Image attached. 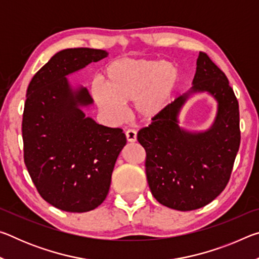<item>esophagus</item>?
I'll return each instance as SVG.
<instances>
[{
  "label": "esophagus",
  "mask_w": 259,
  "mask_h": 259,
  "mask_svg": "<svg viewBox=\"0 0 259 259\" xmlns=\"http://www.w3.org/2000/svg\"><path fill=\"white\" fill-rule=\"evenodd\" d=\"M125 137L128 142L135 143L136 140H137V133H136V130H134V129H129L125 131Z\"/></svg>",
  "instance_id": "34e87169"
}]
</instances>
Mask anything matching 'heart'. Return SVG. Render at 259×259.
<instances>
[{"mask_svg": "<svg viewBox=\"0 0 259 259\" xmlns=\"http://www.w3.org/2000/svg\"><path fill=\"white\" fill-rule=\"evenodd\" d=\"M178 81V69L169 61L117 59L105 69L104 85L93 82L90 94L99 111L113 122L124 117L133 103L135 115L151 122L168 106Z\"/></svg>", "mask_w": 259, "mask_h": 259, "instance_id": "1", "label": "heart"}]
</instances>
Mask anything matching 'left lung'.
I'll return each instance as SVG.
<instances>
[{"mask_svg": "<svg viewBox=\"0 0 259 259\" xmlns=\"http://www.w3.org/2000/svg\"><path fill=\"white\" fill-rule=\"evenodd\" d=\"M192 90L169 104L137 135L145 148L148 186L161 204L181 211L202 208L224 191L241 140L239 103L224 72L200 51ZM208 91L219 102L214 125L205 133L179 128L178 113L192 92Z\"/></svg>", "mask_w": 259, "mask_h": 259, "instance_id": "obj_1", "label": "left lung"}]
</instances>
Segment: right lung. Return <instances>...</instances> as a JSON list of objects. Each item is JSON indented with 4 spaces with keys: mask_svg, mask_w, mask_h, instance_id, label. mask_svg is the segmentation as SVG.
Here are the masks:
<instances>
[{
    "mask_svg": "<svg viewBox=\"0 0 259 259\" xmlns=\"http://www.w3.org/2000/svg\"><path fill=\"white\" fill-rule=\"evenodd\" d=\"M90 48L65 49L33 76L23 114L24 161L43 199L67 212H87L104 202L117 156L126 144L120 128L85 117L93 104L85 88L73 90L66 75L107 57Z\"/></svg>",
    "mask_w": 259,
    "mask_h": 259,
    "instance_id": "1",
    "label": "right lung"
}]
</instances>
